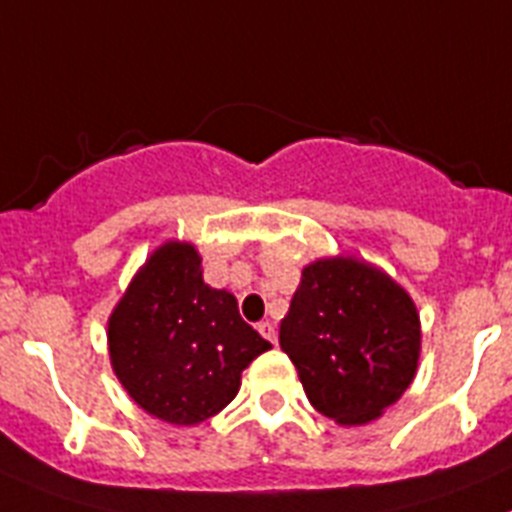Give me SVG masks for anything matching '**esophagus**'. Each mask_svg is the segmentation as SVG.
<instances>
[{
    "mask_svg": "<svg viewBox=\"0 0 512 512\" xmlns=\"http://www.w3.org/2000/svg\"><path fill=\"white\" fill-rule=\"evenodd\" d=\"M259 334L264 336L266 342L277 344V329H274V323H272V321H261V323H259Z\"/></svg>",
    "mask_w": 512,
    "mask_h": 512,
    "instance_id": "esophagus-1",
    "label": "esophagus"
}]
</instances>
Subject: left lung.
<instances>
[{
    "label": "left lung",
    "instance_id": "left-lung-1",
    "mask_svg": "<svg viewBox=\"0 0 512 512\" xmlns=\"http://www.w3.org/2000/svg\"><path fill=\"white\" fill-rule=\"evenodd\" d=\"M419 342L404 287L352 256L305 266L279 326V347L308 401L339 425H365L401 399L417 373Z\"/></svg>",
    "mask_w": 512,
    "mask_h": 512
}]
</instances>
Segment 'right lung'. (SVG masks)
<instances>
[{
  "mask_svg": "<svg viewBox=\"0 0 512 512\" xmlns=\"http://www.w3.org/2000/svg\"><path fill=\"white\" fill-rule=\"evenodd\" d=\"M266 349L238 300L204 285L202 256L178 240L152 253L108 318L113 373L144 412L170 425L222 412Z\"/></svg>",
  "mask_w": 512,
  "mask_h": 512,
  "instance_id": "1",
  "label": "right lung"
}]
</instances>
